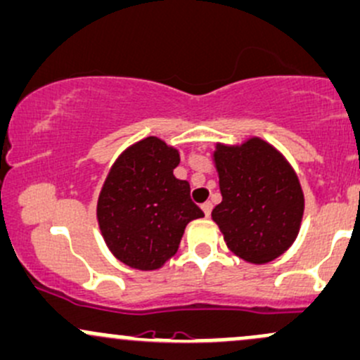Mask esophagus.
<instances>
[{"instance_id":"esophagus-1","label":"esophagus","mask_w":360,"mask_h":360,"mask_svg":"<svg viewBox=\"0 0 360 360\" xmlns=\"http://www.w3.org/2000/svg\"><path fill=\"white\" fill-rule=\"evenodd\" d=\"M200 207H202L204 214H206V216H210V214H211V210H212V204L210 202V200H206V202H204V204H202V206H200Z\"/></svg>"}]
</instances>
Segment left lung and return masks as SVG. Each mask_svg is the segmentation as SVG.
<instances>
[{"instance_id": "left-lung-1", "label": "left lung", "mask_w": 360, "mask_h": 360, "mask_svg": "<svg viewBox=\"0 0 360 360\" xmlns=\"http://www.w3.org/2000/svg\"><path fill=\"white\" fill-rule=\"evenodd\" d=\"M221 202L211 212L228 249L243 261L266 264L292 245L304 214L297 173L280 150L259 137L240 146L216 144Z\"/></svg>"}]
</instances>
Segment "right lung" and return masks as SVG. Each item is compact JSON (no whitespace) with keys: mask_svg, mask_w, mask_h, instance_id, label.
<instances>
[{"mask_svg":"<svg viewBox=\"0 0 360 360\" xmlns=\"http://www.w3.org/2000/svg\"><path fill=\"white\" fill-rule=\"evenodd\" d=\"M179 150L158 137L127 148L108 173L98 199L104 242L123 264L141 271L161 268L179 250L185 226L204 212L191 185L173 169Z\"/></svg>","mask_w":360,"mask_h":360,"instance_id":"1","label":"right lung"}]
</instances>
